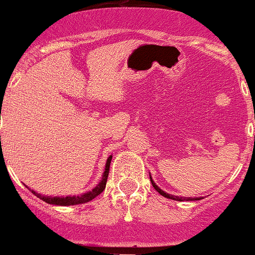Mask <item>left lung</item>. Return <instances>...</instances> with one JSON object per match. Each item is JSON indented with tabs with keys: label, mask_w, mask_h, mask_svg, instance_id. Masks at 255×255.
I'll use <instances>...</instances> for the list:
<instances>
[{
	"label": "left lung",
	"mask_w": 255,
	"mask_h": 255,
	"mask_svg": "<svg viewBox=\"0 0 255 255\" xmlns=\"http://www.w3.org/2000/svg\"><path fill=\"white\" fill-rule=\"evenodd\" d=\"M150 181H151V184L152 187H154L155 189H156L157 192L160 193V194L163 195L165 198H168V199H172V200H177V202H184V200H187V202H189V200H199L200 198H189V197H177V195H172V194H168V193L163 192L162 189H160V187L156 186V183L154 182V179L151 178V176H150Z\"/></svg>",
	"instance_id": "obj_1"
}]
</instances>
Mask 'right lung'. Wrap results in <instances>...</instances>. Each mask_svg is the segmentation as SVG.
Here are the masks:
<instances>
[{
  "label": "right lung",
  "mask_w": 255,
  "mask_h": 255,
  "mask_svg": "<svg viewBox=\"0 0 255 255\" xmlns=\"http://www.w3.org/2000/svg\"><path fill=\"white\" fill-rule=\"evenodd\" d=\"M112 160V155H110L106 160V165H105V171H104L103 177H101V181L96 184L95 187L89 192L82 193V194L78 195H67V197H46V195H41L40 193H36L33 189H30L33 194H35L37 198H40L41 200L46 202L47 204H52V205H62V206H68V205H78V204H84V203L90 202L93 200L94 198L98 197L101 192L105 189L106 187V182H107V177H109V170H110V163H111Z\"/></svg>",
  "instance_id": "obj_1"
}]
</instances>
